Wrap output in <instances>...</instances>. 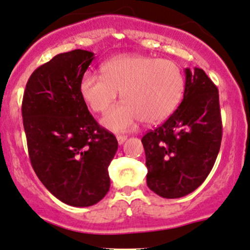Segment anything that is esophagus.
I'll return each instance as SVG.
<instances>
[{
    "label": "esophagus",
    "mask_w": 250,
    "mask_h": 250,
    "mask_svg": "<svg viewBox=\"0 0 250 250\" xmlns=\"http://www.w3.org/2000/svg\"><path fill=\"white\" fill-rule=\"evenodd\" d=\"M116 139H117V143L120 144V145H122V144L125 141V139H127V136H125V135H117Z\"/></svg>",
    "instance_id": "esophagus-1"
}]
</instances>
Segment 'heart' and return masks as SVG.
Masks as SVG:
<instances>
[{
    "label": "heart",
    "mask_w": 250,
    "mask_h": 250,
    "mask_svg": "<svg viewBox=\"0 0 250 250\" xmlns=\"http://www.w3.org/2000/svg\"><path fill=\"white\" fill-rule=\"evenodd\" d=\"M102 75L87 72L79 83L81 98L93 111L105 112L121 92L122 104L112 107L102 125L112 132H125L143 120L163 122L176 110L185 92L181 68L169 60L145 55H121L102 65Z\"/></svg>",
    "instance_id": "heart-1"
}]
</instances>
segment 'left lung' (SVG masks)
<instances>
[{"label":"left lung","instance_id":"left-lung-1","mask_svg":"<svg viewBox=\"0 0 250 250\" xmlns=\"http://www.w3.org/2000/svg\"><path fill=\"white\" fill-rule=\"evenodd\" d=\"M183 101L154 130L145 134L147 186L157 195L177 199L202 185L222 143L217 86L200 68L185 69Z\"/></svg>","mask_w":250,"mask_h":250}]
</instances>
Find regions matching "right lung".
<instances>
[{
  "instance_id": "obj_1",
  "label": "right lung",
  "mask_w": 250,
  "mask_h": 250,
  "mask_svg": "<svg viewBox=\"0 0 250 250\" xmlns=\"http://www.w3.org/2000/svg\"><path fill=\"white\" fill-rule=\"evenodd\" d=\"M93 59L81 49L52 57L28 79L21 107L36 175L55 198L74 207L92 206L106 195L107 167L118 147L79 93Z\"/></svg>"
}]
</instances>
